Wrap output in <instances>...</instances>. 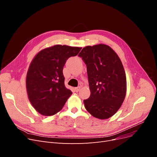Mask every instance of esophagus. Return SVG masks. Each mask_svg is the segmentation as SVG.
<instances>
[{
	"mask_svg": "<svg viewBox=\"0 0 157 157\" xmlns=\"http://www.w3.org/2000/svg\"><path fill=\"white\" fill-rule=\"evenodd\" d=\"M80 88H81V87H80V86H78V87H77V88H75V92H78L79 91V90H80Z\"/></svg>",
	"mask_w": 157,
	"mask_h": 157,
	"instance_id": "34e87169",
	"label": "esophagus"
}]
</instances>
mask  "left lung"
Here are the masks:
<instances>
[{
	"label": "left lung",
	"mask_w": 157,
	"mask_h": 157,
	"mask_svg": "<svg viewBox=\"0 0 157 157\" xmlns=\"http://www.w3.org/2000/svg\"><path fill=\"white\" fill-rule=\"evenodd\" d=\"M81 57L87 67L90 96L85 108L99 119H107L117 112L126 94V77L121 60L110 46L99 44L82 48Z\"/></svg>",
	"instance_id": "obj_1"
}]
</instances>
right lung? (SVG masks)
I'll list each match as a JSON object with an SVG mask.
<instances>
[{"label": "right lung", "instance_id": "obj_1", "mask_svg": "<svg viewBox=\"0 0 157 157\" xmlns=\"http://www.w3.org/2000/svg\"><path fill=\"white\" fill-rule=\"evenodd\" d=\"M82 48L54 45L40 50L33 58L26 76V88L31 103L43 116L62 109L72 92L65 86L63 69L69 58Z\"/></svg>", "mask_w": 157, "mask_h": 157}]
</instances>
